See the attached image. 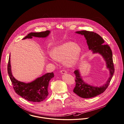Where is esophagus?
<instances>
[{
  "mask_svg": "<svg viewBox=\"0 0 124 124\" xmlns=\"http://www.w3.org/2000/svg\"><path fill=\"white\" fill-rule=\"evenodd\" d=\"M60 72L61 73V74H66V73H67V71H65V70H63L60 71Z\"/></svg>",
  "mask_w": 124,
  "mask_h": 124,
  "instance_id": "obj_1",
  "label": "esophagus"
}]
</instances>
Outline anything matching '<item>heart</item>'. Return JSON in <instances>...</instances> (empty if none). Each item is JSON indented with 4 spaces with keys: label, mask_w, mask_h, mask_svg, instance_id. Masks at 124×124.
Segmentation results:
<instances>
[{
    "label": "heart",
    "mask_w": 124,
    "mask_h": 124,
    "mask_svg": "<svg viewBox=\"0 0 124 124\" xmlns=\"http://www.w3.org/2000/svg\"><path fill=\"white\" fill-rule=\"evenodd\" d=\"M81 53L80 46L72 42H68L54 47L51 58L59 62L64 61L65 65L72 67L78 61Z\"/></svg>",
    "instance_id": "heart-1"
}]
</instances>
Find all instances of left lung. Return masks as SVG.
I'll list each match as a JSON object with an SVG mask.
<instances>
[{"label": "left lung", "instance_id": "obj_1", "mask_svg": "<svg viewBox=\"0 0 124 124\" xmlns=\"http://www.w3.org/2000/svg\"><path fill=\"white\" fill-rule=\"evenodd\" d=\"M76 33L84 36L89 49L93 53H99L106 61L107 68L109 71V77L106 83L100 87L94 86L85 83L82 79L79 70L74 71L75 75L76 85L73 92L82 98H91L100 94L105 91L108 87L114 73L113 63L112 51L108 45H104L105 41L98 34L93 31H81L76 32Z\"/></svg>", "mask_w": 124, "mask_h": 124}]
</instances>
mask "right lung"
<instances>
[{
	"label": "right lung",
	"mask_w": 124,
	"mask_h": 124,
	"mask_svg": "<svg viewBox=\"0 0 124 124\" xmlns=\"http://www.w3.org/2000/svg\"><path fill=\"white\" fill-rule=\"evenodd\" d=\"M50 33V31L40 32H31L22 39H32V37L46 38ZM8 73L11 80L14 90L17 94L28 101L39 102L45 100L48 95V86L50 80L54 77L53 72L47 73L28 83L18 81L12 74L10 55L8 64Z\"/></svg>",
	"instance_id": "1"
}]
</instances>
